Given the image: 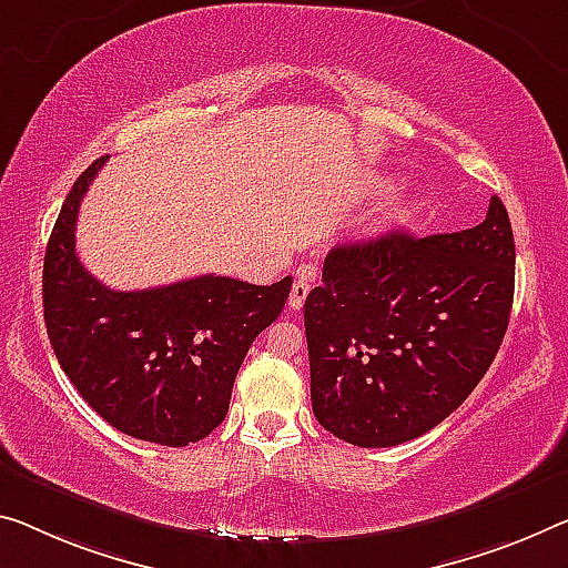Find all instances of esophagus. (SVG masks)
Here are the masks:
<instances>
[{
	"label": "esophagus",
	"instance_id": "obj_1",
	"mask_svg": "<svg viewBox=\"0 0 568 568\" xmlns=\"http://www.w3.org/2000/svg\"><path fill=\"white\" fill-rule=\"evenodd\" d=\"M312 290V284L307 278H296L292 284V292H290V310H302L304 307V300H307V294Z\"/></svg>",
	"mask_w": 568,
	"mask_h": 568
}]
</instances>
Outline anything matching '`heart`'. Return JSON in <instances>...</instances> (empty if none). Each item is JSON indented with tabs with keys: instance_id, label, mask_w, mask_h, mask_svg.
Masks as SVG:
<instances>
[{
	"instance_id": "obj_1",
	"label": "heart",
	"mask_w": 568,
	"mask_h": 568,
	"mask_svg": "<svg viewBox=\"0 0 568 568\" xmlns=\"http://www.w3.org/2000/svg\"><path fill=\"white\" fill-rule=\"evenodd\" d=\"M414 211V197L408 193H398L390 197V203L383 211V221L386 223H404L408 215Z\"/></svg>"
}]
</instances>
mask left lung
<instances>
[{
  "instance_id": "left-lung-1",
  "label": "left lung",
  "mask_w": 568,
  "mask_h": 568,
  "mask_svg": "<svg viewBox=\"0 0 568 568\" xmlns=\"http://www.w3.org/2000/svg\"><path fill=\"white\" fill-rule=\"evenodd\" d=\"M513 290L516 243L500 197L475 229L335 246L304 302L317 422L355 447L434 429L495 361Z\"/></svg>"
}]
</instances>
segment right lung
Here are the masks:
<instances>
[{
    "label": "right lung",
    "mask_w": 568,
    "mask_h": 568,
    "mask_svg": "<svg viewBox=\"0 0 568 568\" xmlns=\"http://www.w3.org/2000/svg\"><path fill=\"white\" fill-rule=\"evenodd\" d=\"M109 156L73 182L42 266L52 351L95 414L134 439L187 447L229 414L251 343L282 314L292 278L272 286L195 276L142 292H113L75 256L83 195Z\"/></svg>",
    "instance_id": "add662e5"
}]
</instances>
